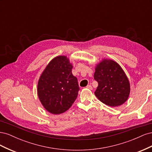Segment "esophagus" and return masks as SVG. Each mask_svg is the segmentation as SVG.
<instances>
[{
  "mask_svg": "<svg viewBox=\"0 0 152 152\" xmlns=\"http://www.w3.org/2000/svg\"><path fill=\"white\" fill-rule=\"evenodd\" d=\"M86 87H87V89H91V90L93 89V87L91 86V85H87Z\"/></svg>",
  "mask_w": 152,
  "mask_h": 152,
  "instance_id": "34e87169",
  "label": "esophagus"
}]
</instances>
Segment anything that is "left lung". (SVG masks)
I'll return each mask as SVG.
<instances>
[{
    "label": "left lung",
    "instance_id": "8db88e82",
    "mask_svg": "<svg viewBox=\"0 0 152 152\" xmlns=\"http://www.w3.org/2000/svg\"><path fill=\"white\" fill-rule=\"evenodd\" d=\"M94 79L98 86L95 95L99 101L111 107L125 103L130 93V84L126 73L115 61L104 59L95 69Z\"/></svg>",
    "mask_w": 152,
    "mask_h": 152
}]
</instances>
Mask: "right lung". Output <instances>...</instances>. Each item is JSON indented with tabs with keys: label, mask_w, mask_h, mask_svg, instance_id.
I'll use <instances>...</instances> for the list:
<instances>
[{
	"label": "right lung",
	"mask_w": 152,
	"mask_h": 152,
	"mask_svg": "<svg viewBox=\"0 0 152 152\" xmlns=\"http://www.w3.org/2000/svg\"><path fill=\"white\" fill-rule=\"evenodd\" d=\"M72 64L66 56L53 59L41 75L37 93L45 110L53 114L63 113L74 103L79 91L77 79L72 73Z\"/></svg>",
	"instance_id": "obj_1"
}]
</instances>
